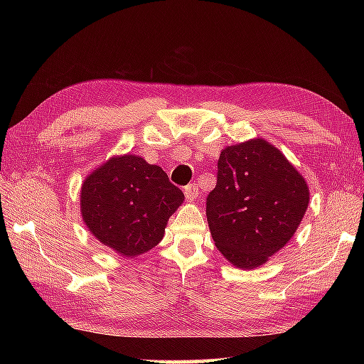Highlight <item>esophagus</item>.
<instances>
[{
	"label": "esophagus",
	"mask_w": 364,
	"mask_h": 364,
	"mask_svg": "<svg viewBox=\"0 0 364 364\" xmlns=\"http://www.w3.org/2000/svg\"><path fill=\"white\" fill-rule=\"evenodd\" d=\"M184 196L189 200V202H194V200L198 197V186L194 183L188 184L186 188H184Z\"/></svg>",
	"instance_id": "1"
}]
</instances>
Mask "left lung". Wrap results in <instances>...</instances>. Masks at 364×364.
Masks as SVG:
<instances>
[{
    "label": "left lung",
    "instance_id": "1",
    "mask_svg": "<svg viewBox=\"0 0 364 364\" xmlns=\"http://www.w3.org/2000/svg\"><path fill=\"white\" fill-rule=\"evenodd\" d=\"M308 202L305 180L275 146L262 139L227 146L206 197L215 247L239 269L264 264L296 233Z\"/></svg>",
    "mask_w": 364,
    "mask_h": 364
}]
</instances>
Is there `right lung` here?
<instances>
[{
  "label": "right lung",
  "mask_w": 364,
  "mask_h": 364,
  "mask_svg": "<svg viewBox=\"0 0 364 364\" xmlns=\"http://www.w3.org/2000/svg\"><path fill=\"white\" fill-rule=\"evenodd\" d=\"M183 200L181 189L161 167L125 154L86 178L81 213L100 242L123 257H137L159 244L168 218Z\"/></svg>",
  "instance_id": "right-lung-1"
}]
</instances>
